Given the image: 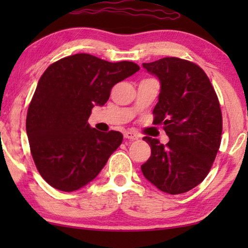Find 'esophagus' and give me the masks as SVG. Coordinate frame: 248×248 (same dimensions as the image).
<instances>
[{"mask_svg":"<svg viewBox=\"0 0 248 248\" xmlns=\"http://www.w3.org/2000/svg\"><path fill=\"white\" fill-rule=\"evenodd\" d=\"M124 138L127 139V140H138L139 138H140V135H139L138 133H135V132L133 131H126L124 133Z\"/></svg>","mask_w":248,"mask_h":248,"instance_id":"esophagus-1","label":"esophagus"}]
</instances>
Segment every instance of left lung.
Here are the masks:
<instances>
[{
    "label": "left lung",
    "mask_w": 248,
    "mask_h": 248,
    "mask_svg": "<svg viewBox=\"0 0 248 248\" xmlns=\"http://www.w3.org/2000/svg\"><path fill=\"white\" fill-rule=\"evenodd\" d=\"M142 66L160 82L154 109L169 142L144 137L151 155L141 166L144 177L160 191L182 194L209 174L219 150L222 115L218 97L201 67L177 57H165Z\"/></svg>",
    "instance_id": "obj_1"
}]
</instances>
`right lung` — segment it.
<instances>
[{
	"instance_id": "obj_1",
	"label": "right lung",
	"mask_w": 248,
	"mask_h": 248,
	"mask_svg": "<svg viewBox=\"0 0 248 248\" xmlns=\"http://www.w3.org/2000/svg\"><path fill=\"white\" fill-rule=\"evenodd\" d=\"M133 62L110 63L76 54L47 67L27 114L26 130L42 177L63 192L93 181L123 141L121 132L103 133L88 123L91 109L104 106L115 84L133 76Z\"/></svg>"
}]
</instances>
